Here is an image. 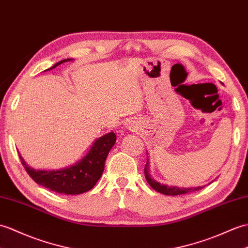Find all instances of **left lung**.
<instances>
[{
	"label": "left lung",
	"mask_w": 248,
	"mask_h": 248,
	"mask_svg": "<svg viewBox=\"0 0 248 248\" xmlns=\"http://www.w3.org/2000/svg\"><path fill=\"white\" fill-rule=\"evenodd\" d=\"M147 166L145 167V175H146V180L147 182L150 184V186L154 189L156 190V191H158L159 193H163V194H166V195H180V194H185V193H188V192H193V191H198V190L202 189L204 187H197V188H178V187H169V186H166V185H160L159 183L153 181L152 178L149 176V173H148V170H147Z\"/></svg>",
	"instance_id": "left-lung-1"
}]
</instances>
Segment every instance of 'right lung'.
Masks as SVG:
<instances>
[{"mask_svg": "<svg viewBox=\"0 0 248 248\" xmlns=\"http://www.w3.org/2000/svg\"><path fill=\"white\" fill-rule=\"evenodd\" d=\"M68 60L71 59L56 63L48 70ZM115 141H116V135L113 132L103 135L94 142L93 147L83 159L70 168L62 170H34L25 164L20 154L19 157L28 175L39 185L57 193L81 194L93 188L100 178L105 169L107 156L115 145Z\"/></svg>", "mask_w": 248, "mask_h": 248, "instance_id": "right-lung-1", "label": "right lung"}]
</instances>
